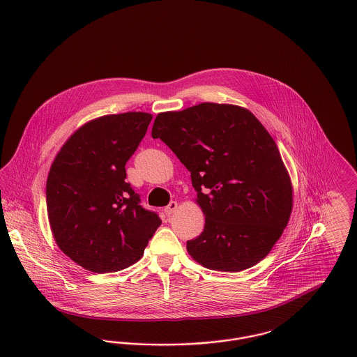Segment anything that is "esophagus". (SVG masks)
Segmentation results:
<instances>
[{
    "instance_id": "obj_1",
    "label": "esophagus",
    "mask_w": 357,
    "mask_h": 357,
    "mask_svg": "<svg viewBox=\"0 0 357 357\" xmlns=\"http://www.w3.org/2000/svg\"><path fill=\"white\" fill-rule=\"evenodd\" d=\"M177 207H178V204H177L176 201H172L170 204H167V206L165 207V210H163V211H165V214H166V215H172V214L177 210Z\"/></svg>"
}]
</instances>
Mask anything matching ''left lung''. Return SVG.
Masks as SVG:
<instances>
[{"label":"left lung","instance_id":"left-lung-1","mask_svg":"<svg viewBox=\"0 0 357 357\" xmlns=\"http://www.w3.org/2000/svg\"><path fill=\"white\" fill-rule=\"evenodd\" d=\"M151 135L190 170L204 210V232L187 242L190 255L221 272L266 257L289 222L293 188L276 143L255 115L201 102L158 114Z\"/></svg>","mask_w":357,"mask_h":357}]
</instances>
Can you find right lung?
Returning a JSON list of instances; mask_svg holds the SVG:
<instances>
[{"label":"right lung","instance_id":"obj_1","mask_svg":"<svg viewBox=\"0 0 357 357\" xmlns=\"http://www.w3.org/2000/svg\"><path fill=\"white\" fill-rule=\"evenodd\" d=\"M153 119L147 112L104 115L79 128L56 155L47 208L60 250L95 273L139 261L160 225L125 181V165Z\"/></svg>","mask_w":357,"mask_h":357}]
</instances>
